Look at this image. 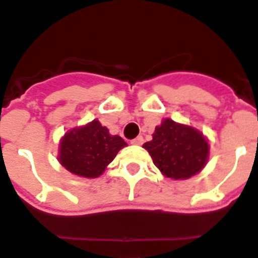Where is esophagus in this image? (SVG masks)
<instances>
[{
	"mask_svg": "<svg viewBox=\"0 0 258 258\" xmlns=\"http://www.w3.org/2000/svg\"><path fill=\"white\" fill-rule=\"evenodd\" d=\"M131 144L134 145V146H141V145L144 144V137H141V136H138L137 138H134V140H132Z\"/></svg>",
	"mask_w": 258,
	"mask_h": 258,
	"instance_id": "esophagus-1",
	"label": "esophagus"
}]
</instances>
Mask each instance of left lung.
<instances>
[{"instance_id":"obj_1","label":"left lung","mask_w":258,"mask_h":258,"mask_svg":"<svg viewBox=\"0 0 258 258\" xmlns=\"http://www.w3.org/2000/svg\"><path fill=\"white\" fill-rule=\"evenodd\" d=\"M144 147L162 175L186 180L201 172L209 160L210 145L204 133L171 118H163L155 127L153 140Z\"/></svg>"}]
</instances>
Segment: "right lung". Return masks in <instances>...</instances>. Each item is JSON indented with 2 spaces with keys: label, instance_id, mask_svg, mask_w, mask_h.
<instances>
[{
  "label": "right lung",
  "instance_id": "add662e5",
  "mask_svg": "<svg viewBox=\"0 0 258 258\" xmlns=\"http://www.w3.org/2000/svg\"><path fill=\"white\" fill-rule=\"evenodd\" d=\"M120 136H112L98 118L69 129L60 140L57 159L70 173L87 179L99 177L122 147Z\"/></svg>",
  "mask_w": 258,
  "mask_h": 258
}]
</instances>
